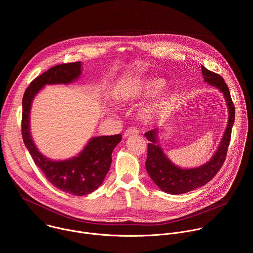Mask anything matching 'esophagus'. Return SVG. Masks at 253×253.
Segmentation results:
<instances>
[{"instance_id": "34e87169", "label": "esophagus", "mask_w": 253, "mask_h": 253, "mask_svg": "<svg viewBox=\"0 0 253 253\" xmlns=\"http://www.w3.org/2000/svg\"><path fill=\"white\" fill-rule=\"evenodd\" d=\"M132 134H139V130L136 128V127H129L128 129H126L125 130V132H124V136L125 137H127V136H130V135H132Z\"/></svg>"}]
</instances>
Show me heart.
I'll use <instances>...</instances> for the list:
<instances>
[{"label":"heart","instance_id":"heart-1","mask_svg":"<svg viewBox=\"0 0 253 253\" xmlns=\"http://www.w3.org/2000/svg\"><path fill=\"white\" fill-rule=\"evenodd\" d=\"M165 86V81L157 77H149L139 79L131 84H128L123 88L119 95L124 101H134L143 97L151 96L159 92ZM165 104V97H160L155 102L147 106L143 111V115L145 117H151L152 115L158 113Z\"/></svg>","mask_w":253,"mask_h":253}]
</instances>
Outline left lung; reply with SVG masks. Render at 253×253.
<instances>
[{
	"label": "left lung",
	"instance_id": "8db88e82",
	"mask_svg": "<svg viewBox=\"0 0 253 253\" xmlns=\"http://www.w3.org/2000/svg\"><path fill=\"white\" fill-rule=\"evenodd\" d=\"M202 75L205 82L217 87L227 101L229 109V119L226 131L222 141L212 159L205 165L194 169H181L173 165L164 155L162 149L157 144V129H153L145 133L148 143V154L146 160V170L155 182V184L163 191L170 194H182L205 185L217 174L222 167L226 156L231 138V130L235 119V107L232 102L229 89L224 79L204 66H201Z\"/></svg>",
	"mask_w": 253,
	"mask_h": 253
}]
</instances>
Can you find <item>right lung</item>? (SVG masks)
<instances>
[{
	"instance_id": "obj_1",
	"label": "right lung",
	"mask_w": 253,
	"mask_h": 253,
	"mask_svg": "<svg viewBox=\"0 0 253 253\" xmlns=\"http://www.w3.org/2000/svg\"><path fill=\"white\" fill-rule=\"evenodd\" d=\"M81 74V63L75 62L54 66L35 78L23 96L21 123L25 145L48 181L56 188L77 196L90 194L102 184L111 166L113 149L122 140V135L92 138L77 157L66 161H52L44 157L35 146L30 134L29 118L32 100L42 87L46 84H67Z\"/></svg>"
}]
</instances>
